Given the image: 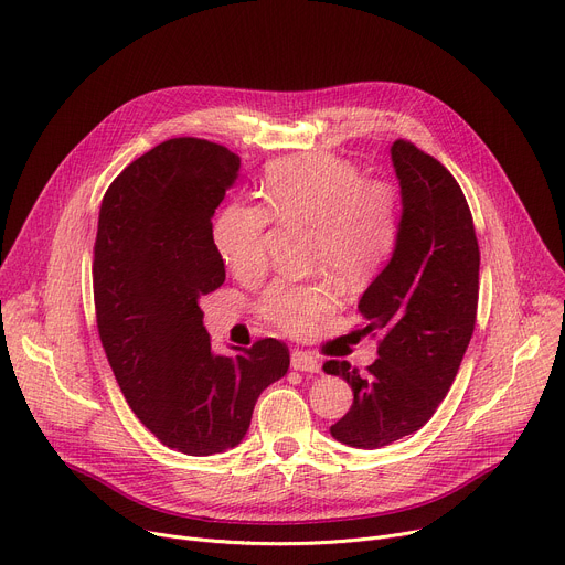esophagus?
Here are the masks:
<instances>
[{"mask_svg": "<svg viewBox=\"0 0 565 565\" xmlns=\"http://www.w3.org/2000/svg\"><path fill=\"white\" fill-rule=\"evenodd\" d=\"M291 369L294 371H308V373H319L321 371V364L319 360L308 353V351H294L291 353Z\"/></svg>", "mask_w": 565, "mask_h": 565, "instance_id": "1", "label": "esophagus"}]
</instances>
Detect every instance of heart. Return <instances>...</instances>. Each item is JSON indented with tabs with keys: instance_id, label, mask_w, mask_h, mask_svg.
Wrapping results in <instances>:
<instances>
[{
	"instance_id": "1",
	"label": "heart",
	"mask_w": 565,
	"mask_h": 565,
	"mask_svg": "<svg viewBox=\"0 0 565 565\" xmlns=\"http://www.w3.org/2000/svg\"><path fill=\"white\" fill-rule=\"evenodd\" d=\"M265 203L233 201L214 222V246L228 269L242 278L265 269V233L271 220L282 226H310V259L345 285L366 282L392 255L401 207L396 190L362 179L355 164L334 156H306L276 162L265 183ZM332 280H274L259 315L289 334H308L334 310Z\"/></svg>"
}]
</instances>
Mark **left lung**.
I'll return each instance as SVG.
<instances>
[{
    "mask_svg": "<svg viewBox=\"0 0 565 565\" xmlns=\"http://www.w3.org/2000/svg\"><path fill=\"white\" fill-rule=\"evenodd\" d=\"M401 231L388 265L360 298L364 332H382L366 373L330 360L323 371L353 388V405L330 434L375 450L420 429L437 412L475 330L480 246L452 173L412 142L396 140Z\"/></svg>",
    "mask_w": 565,
    "mask_h": 565,
    "instance_id": "obj_1",
    "label": "left lung"
}]
</instances>
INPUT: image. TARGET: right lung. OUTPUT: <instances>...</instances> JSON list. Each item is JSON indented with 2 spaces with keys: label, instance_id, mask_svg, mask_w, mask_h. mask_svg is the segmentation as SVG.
<instances>
[{
  "label": "right lung",
  "instance_id": "1",
  "mask_svg": "<svg viewBox=\"0 0 565 565\" xmlns=\"http://www.w3.org/2000/svg\"><path fill=\"white\" fill-rule=\"evenodd\" d=\"M239 164L222 145L167 140L119 173L99 210L93 285L108 364L145 427L192 457L235 448L289 369L278 339L216 355L199 308L226 280L212 216Z\"/></svg>",
  "mask_w": 565,
  "mask_h": 565
}]
</instances>
